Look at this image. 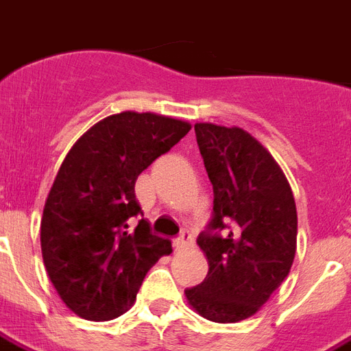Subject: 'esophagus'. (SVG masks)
I'll return each mask as SVG.
<instances>
[{"label": "esophagus", "mask_w": 351, "mask_h": 351, "mask_svg": "<svg viewBox=\"0 0 351 351\" xmlns=\"http://www.w3.org/2000/svg\"><path fill=\"white\" fill-rule=\"evenodd\" d=\"M193 245V236H191L189 230H184L180 234V238H176L175 240V249L178 250V252H184V250H187Z\"/></svg>", "instance_id": "obj_1"}]
</instances>
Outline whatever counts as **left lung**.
I'll return each instance as SVG.
<instances>
[{"label":"left lung","mask_w":351,"mask_h":351,"mask_svg":"<svg viewBox=\"0 0 351 351\" xmlns=\"http://www.w3.org/2000/svg\"><path fill=\"white\" fill-rule=\"evenodd\" d=\"M195 131L215 191V218L198 238L209 272L185 299L202 317L238 323L254 315L292 269L294 193L274 156L245 130L198 122Z\"/></svg>","instance_id":"1"}]
</instances>
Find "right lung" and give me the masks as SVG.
I'll list each match as a JSON object with an SVG mask.
<instances>
[{"instance_id": "1", "label": "right lung", "mask_w": 351, "mask_h": 351, "mask_svg": "<svg viewBox=\"0 0 351 351\" xmlns=\"http://www.w3.org/2000/svg\"><path fill=\"white\" fill-rule=\"evenodd\" d=\"M191 124L122 111L93 124L68 151L45 202L41 252L62 303L88 321H110L135 303L147 270L173 252L169 240L128 220L141 205L135 182Z\"/></svg>"}]
</instances>
